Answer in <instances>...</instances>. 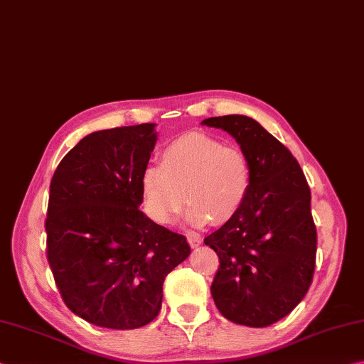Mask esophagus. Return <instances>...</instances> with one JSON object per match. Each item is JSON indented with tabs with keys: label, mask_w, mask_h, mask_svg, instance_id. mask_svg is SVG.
Segmentation results:
<instances>
[{
	"label": "esophagus",
	"mask_w": 364,
	"mask_h": 364,
	"mask_svg": "<svg viewBox=\"0 0 364 364\" xmlns=\"http://www.w3.org/2000/svg\"><path fill=\"white\" fill-rule=\"evenodd\" d=\"M186 238H188V243L192 246V247H197V246H200V243H202V237L198 233H196V232H188L186 233Z\"/></svg>",
	"instance_id": "34e87169"
}]
</instances>
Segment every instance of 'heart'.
<instances>
[{"label": "heart", "mask_w": 364, "mask_h": 364, "mask_svg": "<svg viewBox=\"0 0 364 364\" xmlns=\"http://www.w3.org/2000/svg\"><path fill=\"white\" fill-rule=\"evenodd\" d=\"M161 166H148L140 191L149 218L172 223L186 202L192 225L225 224L243 208L252 184L247 154L202 132H188L161 149Z\"/></svg>", "instance_id": "b5f03b06"}]
</instances>
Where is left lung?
<instances>
[{"label": "left lung", "instance_id": "left-lung-1", "mask_svg": "<svg viewBox=\"0 0 364 364\" xmlns=\"http://www.w3.org/2000/svg\"><path fill=\"white\" fill-rule=\"evenodd\" d=\"M202 124L229 132L252 167L243 208L203 240L219 257L213 300L230 322L263 328L290 314L312 282L317 230L311 189L300 164L255 119L225 115Z\"/></svg>", "mask_w": 364, "mask_h": 364}]
</instances>
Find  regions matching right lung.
Here are the masks:
<instances>
[{
  "mask_svg": "<svg viewBox=\"0 0 364 364\" xmlns=\"http://www.w3.org/2000/svg\"><path fill=\"white\" fill-rule=\"evenodd\" d=\"M154 126L87 135L50 183L47 260L56 287L74 314L104 328L134 330L156 318L164 279L191 254L183 235L139 210Z\"/></svg>",
  "mask_w": 364,
  "mask_h": 364,
  "instance_id": "1",
  "label": "right lung"
}]
</instances>
